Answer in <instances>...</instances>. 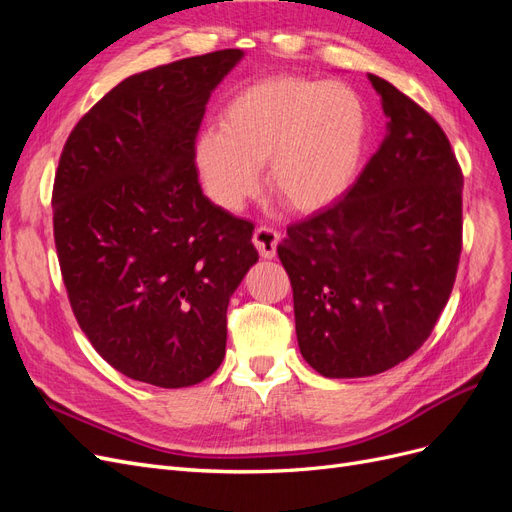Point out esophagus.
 Here are the masks:
<instances>
[{
  "mask_svg": "<svg viewBox=\"0 0 512 512\" xmlns=\"http://www.w3.org/2000/svg\"><path fill=\"white\" fill-rule=\"evenodd\" d=\"M256 250L262 258H275L277 254V245H280V232L269 228V226H260L254 230V237H252Z\"/></svg>",
  "mask_w": 512,
  "mask_h": 512,
  "instance_id": "obj_1",
  "label": "esophagus"
}]
</instances>
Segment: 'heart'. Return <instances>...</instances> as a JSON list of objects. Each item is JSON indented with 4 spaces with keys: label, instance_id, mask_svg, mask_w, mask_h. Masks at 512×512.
I'll return each instance as SVG.
<instances>
[{
    "label": "heart",
    "instance_id": "obj_1",
    "mask_svg": "<svg viewBox=\"0 0 512 512\" xmlns=\"http://www.w3.org/2000/svg\"><path fill=\"white\" fill-rule=\"evenodd\" d=\"M369 136L367 108L344 83L271 76L228 100L220 128L196 136L192 158L211 203L239 211L267 164L271 192L290 211L314 213L359 177Z\"/></svg>",
    "mask_w": 512,
    "mask_h": 512
}]
</instances>
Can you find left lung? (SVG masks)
Returning a JSON list of instances; mask_svg holds the SVG:
<instances>
[{
	"instance_id": "8db88e82",
	"label": "left lung",
	"mask_w": 512,
	"mask_h": 512,
	"mask_svg": "<svg viewBox=\"0 0 512 512\" xmlns=\"http://www.w3.org/2000/svg\"><path fill=\"white\" fill-rule=\"evenodd\" d=\"M386 138L342 200L288 226L303 359L324 378H365L423 346L455 284L463 175L446 134L389 81L369 74Z\"/></svg>"
}]
</instances>
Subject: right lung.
Instances as JSON below:
<instances>
[{"label": "right lung", "mask_w": 512, "mask_h": 512, "mask_svg": "<svg viewBox=\"0 0 512 512\" xmlns=\"http://www.w3.org/2000/svg\"><path fill=\"white\" fill-rule=\"evenodd\" d=\"M241 49L132 74L70 132L53 230L72 312L102 359L162 389L209 378L226 309L258 262L254 226L203 194L192 149Z\"/></svg>", "instance_id": "right-lung-1"}]
</instances>
